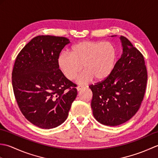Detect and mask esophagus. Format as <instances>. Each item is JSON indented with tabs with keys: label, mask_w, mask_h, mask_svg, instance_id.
Returning <instances> with one entry per match:
<instances>
[{
	"label": "esophagus",
	"mask_w": 158,
	"mask_h": 158,
	"mask_svg": "<svg viewBox=\"0 0 158 158\" xmlns=\"http://www.w3.org/2000/svg\"><path fill=\"white\" fill-rule=\"evenodd\" d=\"M84 88L85 87L84 86H77V91H81V90H82L83 89H84Z\"/></svg>",
	"instance_id": "esophagus-1"
}]
</instances>
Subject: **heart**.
<instances>
[{
	"instance_id": "obj_1",
	"label": "heart",
	"mask_w": 158,
	"mask_h": 158,
	"mask_svg": "<svg viewBox=\"0 0 158 158\" xmlns=\"http://www.w3.org/2000/svg\"><path fill=\"white\" fill-rule=\"evenodd\" d=\"M117 49L112 43L84 41L74 45L70 53L64 52L58 58V66L66 79L73 80L83 68L85 70L77 79V83L84 84L95 78L103 81L114 69Z\"/></svg>"
}]
</instances>
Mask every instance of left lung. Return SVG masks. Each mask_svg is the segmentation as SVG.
<instances>
[{
  "mask_svg": "<svg viewBox=\"0 0 158 158\" xmlns=\"http://www.w3.org/2000/svg\"><path fill=\"white\" fill-rule=\"evenodd\" d=\"M119 39L122 54L113 72L102 81L89 86L93 94L94 117L109 126H119L135 115L143 100L147 81L142 53L125 36Z\"/></svg>",
  "mask_w": 158,
  "mask_h": 158,
  "instance_id": "8db88e82",
  "label": "left lung"
}]
</instances>
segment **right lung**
Returning a JSON list of instances; mask_svg holds the SVG:
<instances>
[{"mask_svg":"<svg viewBox=\"0 0 158 158\" xmlns=\"http://www.w3.org/2000/svg\"><path fill=\"white\" fill-rule=\"evenodd\" d=\"M70 43L62 36H37L19 53L12 72L13 92L30 122L51 129L64 122L77 90L58 66L60 53Z\"/></svg>","mask_w":158,"mask_h":158,"instance_id":"1","label":"right lung"}]
</instances>
